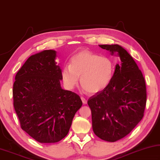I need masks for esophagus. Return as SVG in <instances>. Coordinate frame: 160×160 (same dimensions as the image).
<instances>
[{
  "label": "esophagus",
  "instance_id": "esophagus-1",
  "mask_svg": "<svg viewBox=\"0 0 160 160\" xmlns=\"http://www.w3.org/2000/svg\"><path fill=\"white\" fill-rule=\"evenodd\" d=\"M81 99H82L83 104H86V103H87V100H86L84 97L82 96V97H81Z\"/></svg>",
  "mask_w": 160,
  "mask_h": 160
}]
</instances>
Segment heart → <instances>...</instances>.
<instances>
[{
    "label": "heart",
    "mask_w": 160,
    "mask_h": 160,
    "mask_svg": "<svg viewBox=\"0 0 160 160\" xmlns=\"http://www.w3.org/2000/svg\"><path fill=\"white\" fill-rule=\"evenodd\" d=\"M114 64L108 56H100L88 50H82L70 60V65L62 70L64 86L73 89L78 84V77L83 89L96 93L110 85L113 78Z\"/></svg>",
    "instance_id": "1"
}]
</instances>
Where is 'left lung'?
<instances>
[{
    "mask_svg": "<svg viewBox=\"0 0 160 160\" xmlns=\"http://www.w3.org/2000/svg\"><path fill=\"white\" fill-rule=\"evenodd\" d=\"M99 46L112 55L117 52L121 64H117L110 85L91 96L88 105L94 133L104 141L115 142L128 135L143 117L146 86L141 71L124 48L117 44Z\"/></svg>",
    "mask_w": 160,
    "mask_h": 160,
    "instance_id": "obj_1",
    "label": "left lung"
}]
</instances>
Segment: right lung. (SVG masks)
I'll use <instances>...</instances> for the list:
<instances>
[{"label": "right lung", "instance_id": "1", "mask_svg": "<svg viewBox=\"0 0 160 160\" xmlns=\"http://www.w3.org/2000/svg\"><path fill=\"white\" fill-rule=\"evenodd\" d=\"M55 58L52 50L32 55L13 84V105L22 129L43 143L64 138L82 105L79 96L61 88L62 70Z\"/></svg>", "mask_w": 160, "mask_h": 160}]
</instances>
